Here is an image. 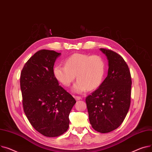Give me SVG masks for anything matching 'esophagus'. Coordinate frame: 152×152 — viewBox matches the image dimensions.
Returning a JSON list of instances; mask_svg holds the SVG:
<instances>
[{
  "instance_id": "obj_1",
  "label": "esophagus",
  "mask_w": 152,
  "mask_h": 152,
  "mask_svg": "<svg viewBox=\"0 0 152 152\" xmlns=\"http://www.w3.org/2000/svg\"><path fill=\"white\" fill-rule=\"evenodd\" d=\"M74 98L75 99L77 100V101H78V100H80V99H82V97H80V96H74Z\"/></svg>"
}]
</instances>
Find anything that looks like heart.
<instances>
[{
	"instance_id": "heart-1",
	"label": "heart",
	"mask_w": 152,
	"mask_h": 152,
	"mask_svg": "<svg viewBox=\"0 0 152 152\" xmlns=\"http://www.w3.org/2000/svg\"><path fill=\"white\" fill-rule=\"evenodd\" d=\"M66 66L58 65L53 69V74L58 81L68 87L75 78L78 81L72 90L76 93L85 92L88 88L93 90L99 86L104 79L106 64L99 55L74 54L66 59Z\"/></svg>"
}]
</instances>
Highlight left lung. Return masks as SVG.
<instances>
[{"label": "left lung", "mask_w": 152, "mask_h": 152, "mask_svg": "<svg viewBox=\"0 0 152 152\" xmlns=\"http://www.w3.org/2000/svg\"><path fill=\"white\" fill-rule=\"evenodd\" d=\"M107 56V76L97 90L86 98L89 120L97 132L107 133L118 128L131 104V77L124 59L117 53L100 48Z\"/></svg>", "instance_id": "8db88e82"}]
</instances>
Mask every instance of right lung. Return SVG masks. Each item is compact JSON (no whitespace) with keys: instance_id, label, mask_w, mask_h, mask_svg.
<instances>
[{"instance_id":"add662e5","label":"right lung","mask_w":152,"mask_h":152,"mask_svg":"<svg viewBox=\"0 0 152 152\" xmlns=\"http://www.w3.org/2000/svg\"><path fill=\"white\" fill-rule=\"evenodd\" d=\"M61 53L42 50L25 64L20 86L24 113L34 128L46 137H57L69 126L74 98L59 85L53 67Z\"/></svg>"}]
</instances>
